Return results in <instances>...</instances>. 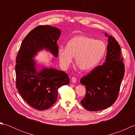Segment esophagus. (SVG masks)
<instances>
[{"instance_id":"obj_1","label":"esophagus","mask_w":135,"mask_h":135,"mask_svg":"<svg viewBox=\"0 0 135 135\" xmlns=\"http://www.w3.org/2000/svg\"><path fill=\"white\" fill-rule=\"evenodd\" d=\"M71 81H72V82H73V83H75L76 82V79L75 77H74V76L72 77V78H71Z\"/></svg>"}]
</instances>
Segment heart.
<instances>
[{
	"label": "heart",
	"instance_id": "b5f03b06",
	"mask_svg": "<svg viewBox=\"0 0 135 135\" xmlns=\"http://www.w3.org/2000/svg\"><path fill=\"white\" fill-rule=\"evenodd\" d=\"M107 45L102 40L86 35L74 37L68 41L67 47H60L58 56L60 64L67 68L72 63L73 57L78 67L83 71L93 69L104 56Z\"/></svg>",
	"mask_w": 135,
	"mask_h": 135
}]
</instances>
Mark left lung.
<instances>
[{"label": "left lung", "mask_w": 135, "mask_h": 135, "mask_svg": "<svg viewBox=\"0 0 135 135\" xmlns=\"http://www.w3.org/2000/svg\"><path fill=\"white\" fill-rule=\"evenodd\" d=\"M107 53L105 61L81 78L86 93L81 103L86 110L96 111L113 105L118 96L125 74L121 47L115 39L107 33Z\"/></svg>", "instance_id": "1"}]
</instances>
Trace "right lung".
Instances as JSON below:
<instances>
[{
    "mask_svg": "<svg viewBox=\"0 0 135 135\" xmlns=\"http://www.w3.org/2000/svg\"><path fill=\"white\" fill-rule=\"evenodd\" d=\"M61 31L50 25H40L25 36L16 58V88L20 95L31 107L45 110L56 103L58 89L68 85L70 79L64 71L43 67L37 70L33 59L40 50H49L58 56L57 41Z\"/></svg>",
    "mask_w": 135,
    "mask_h": 135,
    "instance_id": "obj_1",
    "label": "right lung"
}]
</instances>
